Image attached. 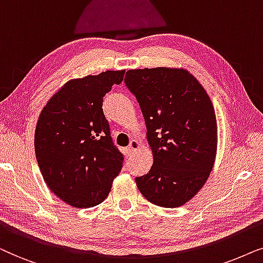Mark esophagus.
Here are the masks:
<instances>
[{
  "label": "esophagus",
  "instance_id": "obj_1",
  "mask_svg": "<svg viewBox=\"0 0 263 263\" xmlns=\"http://www.w3.org/2000/svg\"><path fill=\"white\" fill-rule=\"evenodd\" d=\"M139 146H141V142L137 141V139H132L131 143H129L128 148L126 149V153H127V155H132L135 152H137L139 149Z\"/></svg>",
  "mask_w": 263,
  "mask_h": 263
}]
</instances>
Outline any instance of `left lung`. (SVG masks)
Wrapping results in <instances>:
<instances>
[{"mask_svg": "<svg viewBox=\"0 0 263 263\" xmlns=\"http://www.w3.org/2000/svg\"><path fill=\"white\" fill-rule=\"evenodd\" d=\"M126 86L137 99L154 163L136 178L153 204L177 208L201 190L218 148L214 107L197 79L184 68L128 69Z\"/></svg>", "mask_w": 263, "mask_h": 263, "instance_id": "8db88e82", "label": "left lung"}]
</instances>
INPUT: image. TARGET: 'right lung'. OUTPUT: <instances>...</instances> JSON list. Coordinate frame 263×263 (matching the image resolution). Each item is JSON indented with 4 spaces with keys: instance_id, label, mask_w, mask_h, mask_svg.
I'll return each instance as SVG.
<instances>
[{
    "instance_id": "add662e5",
    "label": "right lung",
    "mask_w": 263,
    "mask_h": 263,
    "mask_svg": "<svg viewBox=\"0 0 263 263\" xmlns=\"http://www.w3.org/2000/svg\"><path fill=\"white\" fill-rule=\"evenodd\" d=\"M122 71L71 79L50 97L38 118L34 152L47 186L76 208L102 203L124 156L114 145L103 97L124 79Z\"/></svg>"
}]
</instances>
